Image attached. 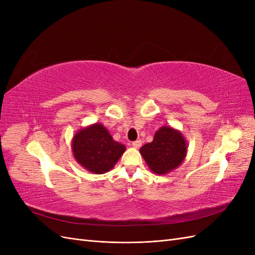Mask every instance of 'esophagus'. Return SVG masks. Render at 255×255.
<instances>
[{"label":"esophagus","instance_id":"obj_1","mask_svg":"<svg viewBox=\"0 0 255 255\" xmlns=\"http://www.w3.org/2000/svg\"><path fill=\"white\" fill-rule=\"evenodd\" d=\"M141 143H142V142H141V140L138 139V140H136V141H133V142H132V145L134 146L135 149H138V148H140Z\"/></svg>","mask_w":255,"mask_h":255}]
</instances>
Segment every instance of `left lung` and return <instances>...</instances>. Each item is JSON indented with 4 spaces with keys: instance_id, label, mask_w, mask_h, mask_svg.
<instances>
[{
    "instance_id": "left-lung-1",
    "label": "left lung",
    "mask_w": 255,
    "mask_h": 255,
    "mask_svg": "<svg viewBox=\"0 0 255 255\" xmlns=\"http://www.w3.org/2000/svg\"><path fill=\"white\" fill-rule=\"evenodd\" d=\"M187 141L182 132L170 126L158 128L153 141L140 148V154L150 170L158 175L171 172L187 155Z\"/></svg>"
}]
</instances>
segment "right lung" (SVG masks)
Listing matches in <instances>:
<instances>
[{"mask_svg": "<svg viewBox=\"0 0 255 255\" xmlns=\"http://www.w3.org/2000/svg\"><path fill=\"white\" fill-rule=\"evenodd\" d=\"M73 157L89 172L103 174L117 164L126 151V145L113 139L101 123L80 128L72 138Z\"/></svg>", "mask_w": 255, "mask_h": 255, "instance_id": "right-lung-1", "label": "right lung"}]
</instances>
